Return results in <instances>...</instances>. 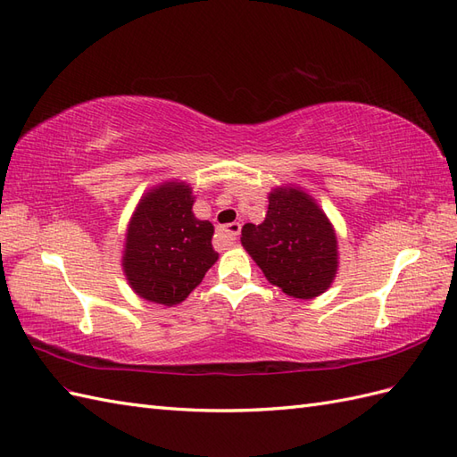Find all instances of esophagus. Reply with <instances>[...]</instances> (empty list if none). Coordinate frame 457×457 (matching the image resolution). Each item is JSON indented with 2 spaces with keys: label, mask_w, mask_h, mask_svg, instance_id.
<instances>
[{
  "label": "esophagus",
  "mask_w": 457,
  "mask_h": 457,
  "mask_svg": "<svg viewBox=\"0 0 457 457\" xmlns=\"http://www.w3.org/2000/svg\"><path fill=\"white\" fill-rule=\"evenodd\" d=\"M238 235H240V222H230V225L220 227L217 230V240H220L222 244H228L230 246V244L237 242Z\"/></svg>",
  "instance_id": "1"
}]
</instances>
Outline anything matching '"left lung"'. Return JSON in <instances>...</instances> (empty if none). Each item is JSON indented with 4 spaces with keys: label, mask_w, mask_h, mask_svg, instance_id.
<instances>
[{
    "label": "left lung",
    "mask_w": 457,
    "mask_h": 457,
    "mask_svg": "<svg viewBox=\"0 0 457 457\" xmlns=\"http://www.w3.org/2000/svg\"><path fill=\"white\" fill-rule=\"evenodd\" d=\"M242 246L271 285L293 298L326 293L337 273V237L300 187H275L262 225L242 227Z\"/></svg>",
    "instance_id": "left-lung-1"
}]
</instances>
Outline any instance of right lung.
I'll list each match as a JSON object with an SVG mask.
<instances>
[{
	"instance_id": "1",
	"label": "right lung",
	"mask_w": 457,
	"mask_h": 457,
	"mask_svg": "<svg viewBox=\"0 0 457 457\" xmlns=\"http://www.w3.org/2000/svg\"><path fill=\"white\" fill-rule=\"evenodd\" d=\"M194 199L186 182H164L141 197L129 220L121 265L149 303L180 304L219 258L211 246L215 228L195 219Z\"/></svg>"
}]
</instances>
